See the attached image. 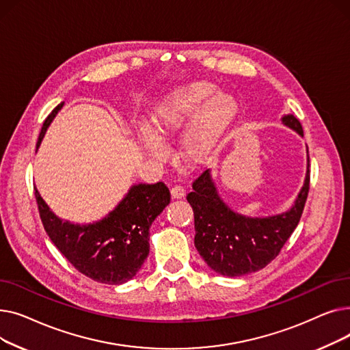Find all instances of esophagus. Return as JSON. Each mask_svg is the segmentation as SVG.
Returning <instances> with one entry per match:
<instances>
[{"instance_id": "1", "label": "esophagus", "mask_w": 350, "mask_h": 350, "mask_svg": "<svg viewBox=\"0 0 350 350\" xmlns=\"http://www.w3.org/2000/svg\"><path fill=\"white\" fill-rule=\"evenodd\" d=\"M170 193H172V197L173 198H185V196H186V191H185V189H183L181 186H174V187H172V190H170Z\"/></svg>"}]
</instances>
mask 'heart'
<instances>
[{
	"label": "heart",
	"instance_id": "heart-1",
	"mask_svg": "<svg viewBox=\"0 0 350 350\" xmlns=\"http://www.w3.org/2000/svg\"><path fill=\"white\" fill-rule=\"evenodd\" d=\"M235 99L208 81L173 88L153 106L150 126L139 124L137 139L152 159L163 161L167 150L160 139H174L185 126L180 154L191 167L206 164L237 116Z\"/></svg>",
	"mask_w": 350,
	"mask_h": 350
}]
</instances>
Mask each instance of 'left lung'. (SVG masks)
<instances>
[{
  "label": "left lung",
  "instance_id": "8db88e82",
  "mask_svg": "<svg viewBox=\"0 0 350 350\" xmlns=\"http://www.w3.org/2000/svg\"><path fill=\"white\" fill-rule=\"evenodd\" d=\"M284 126L304 136L293 115L281 118ZM304 186L289 210L268 217H250L232 210L218 193L211 170L194 183L187 201L194 211V245L201 258L223 277H243L267 267L297 228L309 191V154Z\"/></svg>",
  "mask_w": 350,
  "mask_h": 350
}]
</instances>
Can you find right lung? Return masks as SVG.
Here are the masks:
<instances>
[{"label":"right lung","instance_id":"1","mask_svg":"<svg viewBox=\"0 0 350 350\" xmlns=\"http://www.w3.org/2000/svg\"><path fill=\"white\" fill-rule=\"evenodd\" d=\"M62 106L64 102L45 119L36 149ZM35 198L44 228L65 258L90 280L120 285L136 277L149 255V228L170 204V191L161 181L133 185L112 211L88 224H75L58 217L36 187Z\"/></svg>","mask_w":350,"mask_h":350}]
</instances>
